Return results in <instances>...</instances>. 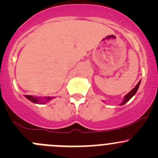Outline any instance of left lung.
I'll list each match as a JSON object with an SVG mask.
<instances>
[{
	"label": "left lung",
	"instance_id": "obj_1",
	"mask_svg": "<svg viewBox=\"0 0 158 158\" xmlns=\"http://www.w3.org/2000/svg\"><path fill=\"white\" fill-rule=\"evenodd\" d=\"M140 84H141V80H140L139 82H138V83L137 84V85H136V86H135V88H134L133 89H132L131 91H130V92H129L127 94V95H125V97H124L123 102H122L121 103V104H120V106H123V105H125V103H126V102H128L129 101V100H130L131 98L132 97H133L134 95H135V93H136V92H137V91H138V88H139V85H140Z\"/></svg>",
	"mask_w": 158,
	"mask_h": 158
}]
</instances>
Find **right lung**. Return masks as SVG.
<instances>
[{
  "label": "right lung",
  "mask_w": 158,
  "mask_h": 158,
  "mask_svg": "<svg viewBox=\"0 0 158 158\" xmlns=\"http://www.w3.org/2000/svg\"><path fill=\"white\" fill-rule=\"evenodd\" d=\"M26 98L27 99H29L30 101H31L32 102L35 103V104H46L47 102H48L49 101H50L52 98H53V97H45V98H40V97H33L32 95H26Z\"/></svg>",
  "instance_id": "obj_1"
}]
</instances>
